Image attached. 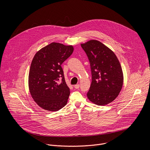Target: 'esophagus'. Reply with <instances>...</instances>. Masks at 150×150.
<instances>
[{"mask_svg":"<svg viewBox=\"0 0 150 150\" xmlns=\"http://www.w3.org/2000/svg\"><path fill=\"white\" fill-rule=\"evenodd\" d=\"M74 88L76 89H78L79 88V84H76L74 85Z\"/></svg>","mask_w":150,"mask_h":150,"instance_id":"obj_1","label":"esophagus"}]
</instances>
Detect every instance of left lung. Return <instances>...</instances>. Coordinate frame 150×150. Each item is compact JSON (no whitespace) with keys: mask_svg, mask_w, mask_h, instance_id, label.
Returning a JSON list of instances; mask_svg holds the SVG:
<instances>
[{"mask_svg":"<svg viewBox=\"0 0 150 150\" xmlns=\"http://www.w3.org/2000/svg\"><path fill=\"white\" fill-rule=\"evenodd\" d=\"M90 62L92 82L87 97L98 105L112 103L119 94L123 83L120 63L115 53L96 40L81 44Z\"/></svg>","mask_w":150,"mask_h":150,"instance_id":"1","label":"left lung"}]
</instances>
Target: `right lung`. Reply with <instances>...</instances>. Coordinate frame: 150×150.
I'll return each instance as SVG.
<instances>
[{"label":"right lung","instance_id":"obj_1","mask_svg":"<svg viewBox=\"0 0 150 150\" xmlns=\"http://www.w3.org/2000/svg\"><path fill=\"white\" fill-rule=\"evenodd\" d=\"M73 52V46L54 42L34 55L29 72L28 87L34 101L42 109L56 112L67 104L70 90L61 65ZM60 79L62 81L59 82Z\"/></svg>","mask_w":150,"mask_h":150}]
</instances>
